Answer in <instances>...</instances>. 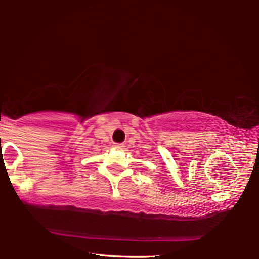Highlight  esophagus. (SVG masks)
I'll return each instance as SVG.
<instances>
[{"mask_svg": "<svg viewBox=\"0 0 259 259\" xmlns=\"http://www.w3.org/2000/svg\"><path fill=\"white\" fill-rule=\"evenodd\" d=\"M114 148H117V150H121V148H124V144H121V143H115L113 145Z\"/></svg>", "mask_w": 259, "mask_h": 259, "instance_id": "34e87169", "label": "esophagus"}]
</instances>
